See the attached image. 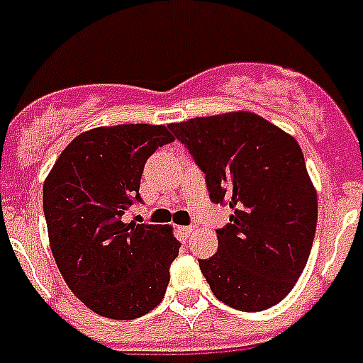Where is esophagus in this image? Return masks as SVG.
<instances>
[{"label":"esophagus","instance_id":"1","mask_svg":"<svg viewBox=\"0 0 363 363\" xmlns=\"http://www.w3.org/2000/svg\"><path fill=\"white\" fill-rule=\"evenodd\" d=\"M192 230H194V228H192V226L181 228V232H182V233H184V235H186V238H188V235H190V233H192Z\"/></svg>","mask_w":363,"mask_h":363}]
</instances>
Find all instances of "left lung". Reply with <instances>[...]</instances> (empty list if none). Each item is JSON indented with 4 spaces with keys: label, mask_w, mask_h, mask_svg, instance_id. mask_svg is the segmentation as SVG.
Returning <instances> with one entry per match:
<instances>
[{
    "label": "left lung",
    "mask_w": 363,
    "mask_h": 363,
    "mask_svg": "<svg viewBox=\"0 0 363 363\" xmlns=\"http://www.w3.org/2000/svg\"><path fill=\"white\" fill-rule=\"evenodd\" d=\"M205 173L213 203L233 215L216 230L218 250L199 269L222 303L264 311L286 298L316 232L318 201L298 141L239 111L169 124Z\"/></svg>",
    "instance_id": "left-lung-1"
}]
</instances>
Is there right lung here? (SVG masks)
Wrapping results in <instances>:
<instances>
[{"instance_id":"right-lung-1","label":"right lung","mask_w":363,"mask_h":363,"mask_svg":"<svg viewBox=\"0 0 363 363\" xmlns=\"http://www.w3.org/2000/svg\"><path fill=\"white\" fill-rule=\"evenodd\" d=\"M175 137L165 125L121 124L77 135L43 184L50 250L71 292L115 320L147 315L169 284L181 242L169 226L125 224L147 160Z\"/></svg>"}]
</instances>
